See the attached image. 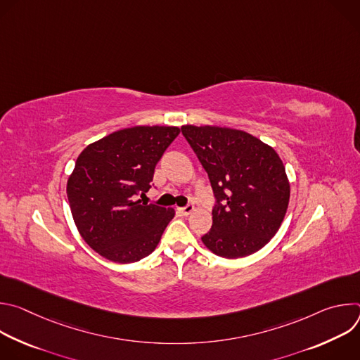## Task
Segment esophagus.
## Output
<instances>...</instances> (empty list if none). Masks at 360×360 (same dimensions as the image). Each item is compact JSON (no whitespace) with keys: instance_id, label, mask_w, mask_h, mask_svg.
I'll use <instances>...</instances> for the list:
<instances>
[{"instance_id":"34e87169","label":"esophagus","mask_w":360,"mask_h":360,"mask_svg":"<svg viewBox=\"0 0 360 360\" xmlns=\"http://www.w3.org/2000/svg\"><path fill=\"white\" fill-rule=\"evenodd\" d=\"M193 210H195V207H193V205H191V203H188L186 207H184V208H179L181 214H182V215H185V217H186V215H189Z\"/></svg>"}]
</instances>
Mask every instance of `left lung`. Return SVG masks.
<instances>
[{"label": "left lung", "instance_id": "obj_1", "mask_svg": "<svg viewBox=\"0 0 360 360\" xmlns=\"http://www.w3.org/2000/svg\"><path fill=\"white\" fill-rule=\"evenodd\" d=\"M181 131L207 171L217 199L203 245L228 259L264 248L278 232L290 196L276 150L239 129L184 125Z\"/></svg>", "mask_w": 360, "mask_h": 360}]
</instances>
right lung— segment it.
Wrapping results in <instances>:
<instances>
[{"label": "right lung", "instance_id": "right-lung-1", "mask_svg": "<svg viewBox=\"0 0 360 360\" xmlns=\"http://www.w3.org/2000/svg\"><path fill=\"white\" fill-rule=\"evenodd\" d=\"M179 132L125 128L79 153L67 184L68 202L78 232L101 256L132 264L155 250L175 211L135 199L149 191L155 165Z\"/></svg>", "mask_w": 360, "mask_h": 360}]
</instances>
